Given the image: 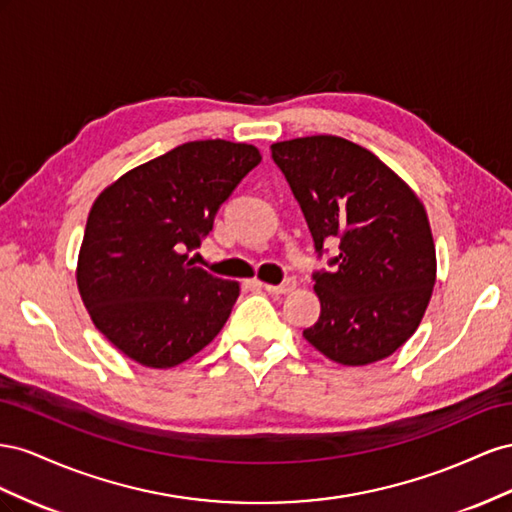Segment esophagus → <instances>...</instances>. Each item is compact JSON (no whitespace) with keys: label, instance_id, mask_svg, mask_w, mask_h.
Segmentation results:
<instances>
[{"label":"esophagus","instance_id":"34e87169","mask_svg":"<svg viewBox=\"0 0 512 512\" xmlns=\"http://www.w3.org/2000/svg\"><path fill=\"white\" fill-rule=\"evenodd\" d=\"M261 287H264L268 294H272V296H283V294H289V291L296 289V281L285 279L281 285H261Z\"/></svg>","mask_w":512,"mask_h":512}]
</instances>
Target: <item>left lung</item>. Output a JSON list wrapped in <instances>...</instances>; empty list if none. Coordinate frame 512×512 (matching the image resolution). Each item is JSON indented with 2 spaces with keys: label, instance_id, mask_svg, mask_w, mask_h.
<instances>
[{
  "label": "left lung",
  "instance_id": "1",
  "mask_svg": "<svg viewBox=\"0 0 512 512\" xmlns=\"http://www.w3.org/2000/svg\"><path fill=\"white\" fill-rule=\"evenodd\" d=\"M311 229L315 253L339 244L313 272L319 319L302 334L326 358L362 367L412 337L435 285V246L420 199L360 145L315 135L272 143Z\"/></svg>",
  "mask_w": 512,
  "mask_h": 512
}]
</instances>
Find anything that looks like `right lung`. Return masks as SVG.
I'll return each mask as SVG.
<instances>
[{
  "label": "right lung",
  "instance_id": "add662e5",
  "mask_svg": "<svg viewBox=\"0 0 512 512\" xmlns=\"http://www.w3.org/2000/svg\"><path fill=\"white\" fill-rule=\"evenodd\" d=\"M259 150L223 139L188 141L124 173L87 216L77 285L94 326L143 367L169 369L206 347L240 287L195 266L188 253Z\"/></svg>",
  "mask_w": 512,
  "mask_h": 512
}]
</instances>
